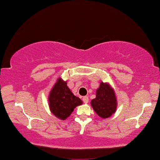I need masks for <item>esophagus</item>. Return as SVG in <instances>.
<instances>
[{"instance_id": "34e87169", "label": "esophagus", "mask_w": 160, "mask_h": 160, "mask_svg": "<svg viewBox=\"0 0 160 160\" xmlns=\"http://www.w3.org/2000/svg\"><path fill=\"white\" fill-rule=\"evenodd\" d=\"M83 102L84 103H85V104H87V103H88V102H89V98H88V96H83Z\"/></svg>"}]
</instances>
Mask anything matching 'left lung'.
I'll use <instances>...</instances> for the list:
<instances>
[{
    "mask_svg": "<svg viewBox=\"0 0 160 160\" xmlns=\"http://www.w3.org/2000/svg\"><path fill=\"white\" fill-rule=\"evenodd\" d=\"M96 92V98L91 101V106L93 110L102 118L111 117L117 108L115 91L109 84L101 82Z\"/></svg>",
    "mask_w": 160,
    "mask_h": 160,
    "instance_id": "1",
    "label": "left lung"
}]
</instances>
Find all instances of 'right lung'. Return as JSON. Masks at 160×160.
I'll return each mask as SVG.
<instances>
[{
    "instance_id": "1",
    "label": "right lung",
    "mask_w": 160,
    "mask_h": 160,
    "mask_svg": "<svg viewBox=\"0 0 160 160\" xmlns=\"http://www.w3.org/2000/svg\"><path fill=\"white\" fill-rule=\"evenodd\" d=\"M48 102L52 114L61 120H65L83 102L72 93L66 81L58 78L49 93Z\"/></svg>"
}]
</instances>
